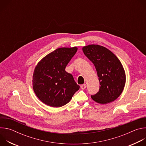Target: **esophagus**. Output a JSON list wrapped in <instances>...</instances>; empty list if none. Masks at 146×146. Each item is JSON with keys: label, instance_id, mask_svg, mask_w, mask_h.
<instances>
[{"label": "esophagus", "instance_id": "34e87169", "mask_svg": "<svg viewBox=\"0 0 146 146\" xmlns=\"http://www.w3.org/2000/svg\"><path fill=\"white\" fill-rule=\"evenodd\" d=\"M86 88H87V85H86V84H82V85L81 86V88L82 90H84V89H86Z\"/></svg>", "mask_w": 146, "mask_h": 146}]
</instances>
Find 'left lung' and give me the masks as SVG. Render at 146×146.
Segmentation results:
<instances>
[{
	"mask_svg": "<svg viewBox=\"0 0 146 146\" xmlns=\"http://www.w3.org/2000/svg\"><path fill=\"white\" fill-rule=\"evenodd\" d=\"M82 50L94 65L100 86L99 92L91 98L103 105L113 102L122 92L126 82L125 72L120 60L102 46L90 44Z\"/></svg>",
	"mask_w": 146,
	"mask_h": 146,
	"instance_id": "8db88e82",
	"label": "left lung"
}]
</instances>
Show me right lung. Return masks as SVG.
Segmentation results:
<instances>
[{
  "label": "right lung",
  "mask_w": 146,
  "mask_h": 146,
  "mask_svg": "<svg viewBox=\"0 0 146 146\" xmlns=\"http://www.w3.org/2000/svg\"><path fill=\"white\" fill-rule=\"evenodd\" d=\"M77 51L76 47L59 48L41 59L36 66L32 80L37 97L52 108L65 105L80 86L65 68Z\"/></svg>",
  "instance_id": "right-lung-1"
}]
</instances>
